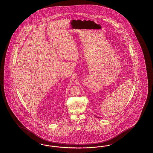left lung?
<instances>
[{
  "label": "left lung",
  "mask_w": 153,
  "mask_h": 153,
  "mask_svg": "<svg viewBox=\"0 0 153 153\" xmlns=\"http://www.w3.org/2000/svg\"><path fill=\"white\" fill-rule=\"evenodd\" d=\"M98 118H100V117H98Z\"/></svg>",
  "instance_id": "left-lung-1"
}]
</instances>
